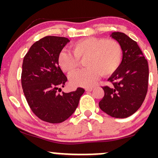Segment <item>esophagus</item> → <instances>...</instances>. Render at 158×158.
Returning a JSON list of instances; mask_svg holds the SVG:
<instances>
[{"mask_svg":"<svg viewBox=\"0 0 158 158\" xmlns=\"http://www.w3.org/2000/svg\"><path fill=\"white\" fill-rule=\"evenodd\" d=\"M92 90H93V88H85V90L88 92H90L92 91Z\"/></svg>","mask_w":158,"mask_h":158,"instance_id":"esophagus-1","label":"esophagus"}]
</instances>
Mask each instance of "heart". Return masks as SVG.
<instances>
[{"label":"heart","mask_w":158,"mask_h":158,"mask_svg":"<svg viewBox=\"0 0 158 158\" xmlns=\"http://www.w3.org/2000/svg\"><path fill=\"white\" fill-rule=\"evenodd\" d=\"M70 48L73 53L62 50L58 56L61 70L67 73H73L79 68V59H84V64L87 67L69 77L73 86H93L102 75L108 77L115 73L122 62V48L114 40L85 38L73 42Z\"/></svg>","instance_id":"1"}]
</instances>
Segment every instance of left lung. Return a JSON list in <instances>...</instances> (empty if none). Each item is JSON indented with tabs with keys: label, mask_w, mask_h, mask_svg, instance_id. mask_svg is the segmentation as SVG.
Returning a JSON list of instances; mask_svg holds the SVG:
<instances>
[{
	"label": "left lung",
	"mask_w": 158,
	"mask_h": 158,
	"mask_svg": "<svg viewBox=\"0 0 158 158\" xmlns=\"http://www.w3.org/2000/svg\"><path fill=\"white\" fill-rule=\"evenodd\" d=\"M120 44L123 59L118 70L108 79L111 84L103 87L100 109L116 118L135 114L143 104L148 89V65L136 41L123 32L110 35Z\"/></svg>",
	"instance_id": "1"
}]
</instances>
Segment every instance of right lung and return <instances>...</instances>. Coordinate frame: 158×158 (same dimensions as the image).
<instances>
[{
    "mask_svg": "<svg viewBox=\"0 0 158 158\" xmlns=\"http://www.w3.org/2000/svg\"><path fill=\"white\" fill-rule=\"evenodd\" d=\"M70 41L68 38L46 36L32 45L23 58L21 85L29 106L41 120L60 123L74 113L83 88L62 94L68 79L58 63V56Z\"/></svg>",
    "mask_w": 158,
    "mask_h": 158,
    "instance_id": "1",
    "label": "right lung"
}]
</instances>
